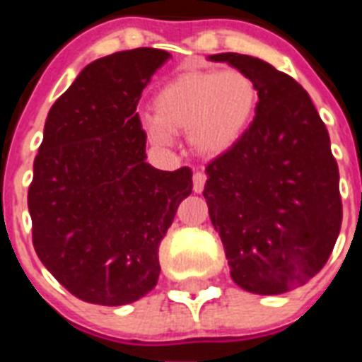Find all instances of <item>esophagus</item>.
I'll return each instance as SVG.
<instances>
[{
	"instance_id": "1",
	"label": "esophagus",
	"mask_w": 362,
	"mask_h": 362,
	"mask_svg": "<svg viewBox=\"0 0 362 362\" xmlns=\"http://www.w3.org/2000/svg\"><path fill=\"white\" fill-rule=\"evenodd\" d=\"M204 184H206V175L204 173H195L193 175V192L201 193L204 189Z\"/></svg>"
}]
</instances>
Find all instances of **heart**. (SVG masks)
<instances>
[{
	"label": "heart",
	"instance_id": "heart-1",
	"mask_svg": "<svg viewBox=\"0 0 362 362\" xmlns=\"http://www.w3.org/2000/svg\"><path fill=\"white\" fill-rule=\"evenodd\" d=\"M255 103L257 88L242 71H187L159 88L153 115L142 112L139 124L158 146H169L175 131H187L195 152L221 156L242 139Z\"/></svg>",
	"mask_w": 362,
	"mask_h": 362
}]
</instances>
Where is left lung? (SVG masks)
I'll return each instance as SVG.
<instances>
[{
  "instance_id": "left-lung-1",
  "label": "left lung",
  "mask_w": 362,
  "mask_h": 362,
  "mask_svg": "<svg viewBox=\"0 0 362 362\" xmlns=\"http://www.w3.org/2000/svg\"><path fill=\"white\" fill-rule=\"evenodd\" d=\"M257 88L255 118L206 167L204 199L231 278L255 295H280L314 278L342 226L331 139L308 92L246 54H212Z\"/></svg>"
}]
</instances>
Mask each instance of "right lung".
I'll list each match as a JSON object with an SVG mask.
<instances>
[{"label": "right lung", "instance_id": "right-lung-1", "mask_svg": "<svg viewBox=\"0 0 362 362\" xmlns=\"http://www.w3.org/2000/svg\"><path fill=\"white\" fill-rule=\"evenodd\" d=\"M169 52L135 48L88 64L48 110L28 209L33 246L76 298L124 306L152 291L159 242L192 193V170L146 163L136 105Z\"/></svg>", "mask_w": 362, "mask_h": 362}]
</instances>
